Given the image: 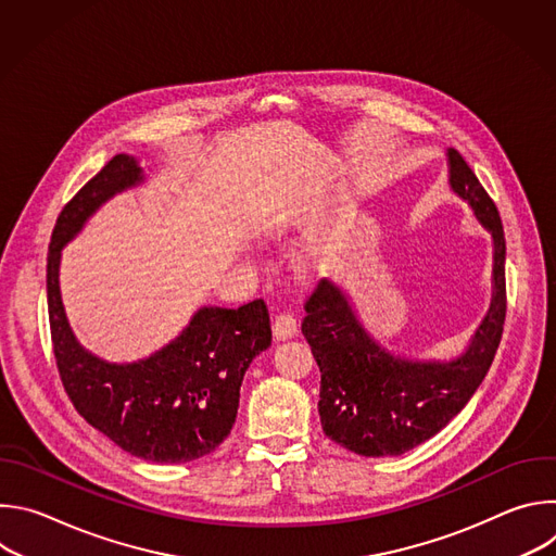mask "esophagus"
Returning <instances> with one entry per match:
<instances>
[{"label":"esophagus","mask_w":556,"mask_h":556,"mask_svg":"<svg viewBox=\"0 0 556 556\" xmlns=\"http://www.w3.org/2000/svg\"><path fill=\"white\" fill-rule=\"evenodd\" d=\"M273 334L277 341H286L296 334V316L290 312H279L273 321Z\"/></svg>","instance_id":"34e87169"}]
</instances>
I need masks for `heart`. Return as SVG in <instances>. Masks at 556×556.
<instances>
[{"label":"heart","instance_id":"1","mask_svg":"<svg viewBox=\"0 0 556 556\" xmlns=\"http://www.w3.org/2000/svg\"><path fill=\"white\" fill-rule=\"evenodd\" d=\"M294 215H299V204H286L281 206L279 211H275L266 224H264V230L266 232H281L290 226V222L294 219Z\"/></svg>","mask_w":556,"mask_h":556}]
</instances>
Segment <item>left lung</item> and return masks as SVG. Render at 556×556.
Masks as SVG:
<instances>
[{
    "instance_id": "8db88e82",
    "label": "left lung",
    "mask_w": 556,
    "mask_h": 556,
    "mask_svg": "<svg viewBox=\"0 0 556 556\" xmlns=\"http://www.w3.org/2000/svg\"><path fill=\"white\" fill-rule=\"evenodd\" d=\"M448 182L491 232L493 303L468 350L451 363L387 354L358 324L348 296L321 279L305 299L301 332L321 369L324 433L365 455H403L444 429L470 401L495 358L506 321V240L500 211L459 151L448 149Z\"/></svg>"
}]
</instances>
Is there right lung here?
Listing matches in <instances>:
<instances>
[{
	"label": "right lung",
	"mask_w": 556,
	"mask_h": 556,
	"mask_svg": "<svg viewBox=\"0 0 556 556\" xmlns=\"http://www.w3.org/2000/svg\"><path fill=\"white\" fill-rule=\"evenodd\" d=\"M140 180L138 163L118 153L59 213L46 268L52 352L88 425L136 457L182 464L213 453L230 433L244 374L273 341L270 316L264 299L202 307L174 343L131 365L105 363L76 343L59 292L61 249L105 200Z\"/></svg>",
	"instance_id": "add662e5"
}]
</instances>
